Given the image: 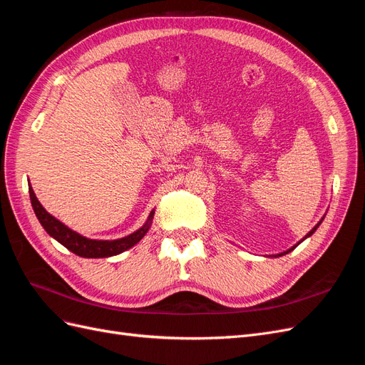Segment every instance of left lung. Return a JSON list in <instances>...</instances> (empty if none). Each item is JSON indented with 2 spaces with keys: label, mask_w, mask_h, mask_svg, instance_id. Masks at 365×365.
<instances>
[{
  "label": "left lung",
  "mask_w": 365,
  "mask_h": 365,
  "mask_svg": "<svg viewBox=\"0 0 365 365\" xmlns=\"http://www.w3.org/2000/svg\"><path fill=\"white\" fill-rule=\"evenodd\" d=\"M323 219H324V216H323V217H322V220H319V222H318V224H317V225H315V227H314V228H312V230H311V231H309V233H307V235H306V236H304V237H303V239H302V240H300V242H297V245H294V247H292V248H289V250H286V251H283V252H280V254H277V256H275V257H280V256H284V254H288V252H291V251H292V250H294V248H295V247H298V245H300V244H302V242H303V240H304V239H307V237H311V236H312V235H314V233H315V230H317V228H318V227H319V224H322V222H323Z\"/></svg>",
  "instance_id": "obj_1"
}]
</instances>
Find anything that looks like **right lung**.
Returning <instances> with one entry per match:
<instances>
[{
	"mask_svg": "<svg viewBox=\"0 0 365 365\" xmlns=\"http://www.w3.org/2000/svg\"><path fill=\"white\" fill-rule=\"evenodd\" d=\"M29 193H30L31 207H33V210H35V215L41 222V225L43 227V230H46L53 239H56L59 244H62L65 248L77 254V256L86 257V259L117 256V254L137 245L138 242L146 236V233L150 228V224H152L153 213H155V210H152L148 220H146V224L141 228H138L137 231H134V233H130L129 236H125L121 239H114V240L88 239L79 233H76V231H73L67 225H63L61 220L51 216L38 201V197H36L35 192H33L31 185H29Z\"/></svg>",
	"mask_w": 365,
	"mask_h": 365,
	"instance_id": "1",
	"label": "right lung"
}]
</instances>
